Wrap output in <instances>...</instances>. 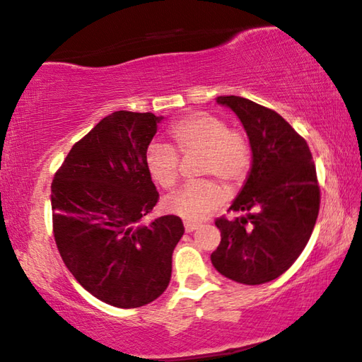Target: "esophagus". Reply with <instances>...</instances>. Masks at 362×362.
I'll return each mask as SVG.
<instances>
[{
  "mask_svg": "<svg viewBox=\"0 0 362 362\" xmlns=\"http://www.w3.org/2000/svg\"><path fill=\"white\" fill-rule=\"evenodd\" d=\"M202 225L200 223H192V221H185V231L187 233H193L195 230H198Z\"/></svg>",
  "mask_w": 362,
  "mask_h": 362,
  "instance_id": "esophagus-1",
  "label": "esophagus"
}]
</instances>
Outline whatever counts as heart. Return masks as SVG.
<instances>
[{"label": "heart", "instance_id": "heart-1", "mask_svg": "<svg viewBox=\"0 0 362 362\" xmlns=\"http://www.w3.org/2000/svg\"><path fill=\"white\" fill-rule=\"evenodd\" d=\"M172 147L151 144L146 151L147 170L157 185L172 190L180 179L182 157L198 156L197 174L213 175L241 185L252 164V146L241 129L228 128L221 116L198 111L170 126ZM226 190L213 179H203L185 185L164 200V208L172 215L188 221L203 220L223 205Z\"/></svg>", "mask_w": 362, "mask_h": 362}]
</instances>
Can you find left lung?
<instances>
[{
	"mask_svg": "<svg viewBox=\"0 0 362 362\" xmlns=\"http://www.w3.org/2000/svg\"><path fill=\"white\" fill-rule=\"evenodd\" d=\"M246 129L252 165L230 210L215 221L221 243L211 264L234 282L259 285L287 271L307 246L320 211L317 169L307 141L281 115L243 96H218Z\"/></svg>",
	"mask_w": 362,
	"mask_h": 362,
	"instance_id": "obj_1",
	"label": "left lung"
}]
</instances>
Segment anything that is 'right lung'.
Returning a JSON list of instances; mask_svg holds the SVG:
<instances>
[{
  "instance_id": "right-lung-1",
  "label": "right lung",
  "mask_w": 362,
  "mask_h": 362,
  "mask_svg": "<svg viewBox=\"0 0 362 362\" xmlns=\"http://www.w3.org/2000/svg\"><path fill=\"white\" fill-rule=\"evenodd\" d=\"M162 119L115 111L75 142L50 187L54 238L77 282L101 302L137 308L170 282L179 216L141 225L159 202L146 151Z\"/></svg>"
}]
</instances>
